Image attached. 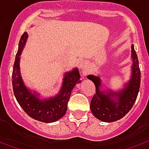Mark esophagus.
Here are the masks:
<instances>
[{
    "mask_svg": "<svg viewBox=\"0 0 149 149\" xmlns=\"http://www.w3.org/2000/svg\"><path fill=\"white\" fill-rule=\"evenodd\" d=\"M86 68H87V64H86V62L85 61H81L80 62V64H79V68L82 70V71H85V69H86Z\"/></svg>",
    "mask_w": 149,
    "mask_h": 149,
    "instance_id": "34e87169",
    "label": "esophagus"
}]
</instances>
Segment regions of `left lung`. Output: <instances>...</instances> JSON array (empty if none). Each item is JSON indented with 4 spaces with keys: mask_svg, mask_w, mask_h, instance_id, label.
I'll list each match as a JSON object with an SVG mask.
<instances>
[{
    "mask_svg": "<svg viewBox=\"0 0 149 149\" xmlns=\"http://www.w3.org/2000/svg\"><path fill=\"white\" fill-rule=\"evenodd\" d=\"M132 76L128 83L118 92L108 91L105 93L100 89L102 81L99 77L88 75L87 78L92 81L96 87V93L93 97L90 102V109L94 117L101 121H117L128 113L132 108L137 98L140 86V70L138 57L134 45H132Z\"/></svg>",
    "mask_w": 149,
    "mask_h": 149,
    "instance_id": "8db88e82",
    "label": "left lung"
}]
</instances>
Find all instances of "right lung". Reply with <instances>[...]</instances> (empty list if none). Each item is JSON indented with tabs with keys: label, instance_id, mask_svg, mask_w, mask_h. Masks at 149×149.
Here are the masks:
<instances>
[{
	"label": "right lung",
	"instance_id": "obj_1",
	"mask_svg": "<svg viewBox=\"0 0 149 149\" xmlns=\"http://www.w3.org/2000/svg\"><path fill=\"white\" fill-rule=\"evenodd\" d=\"M27 38V32H25L21 36L18 43L12 74L13 93L20 107L31 118L43 123H53L62 118L66 113L72 89L77 83L81 82V76L77 68L65 72L59 93L48 99H39L38 93L31 92L26 88L21 76L20 56Z\"/></svg>",
	"mask_w": 149,
	"mask_h": 149
}]
</instances>
